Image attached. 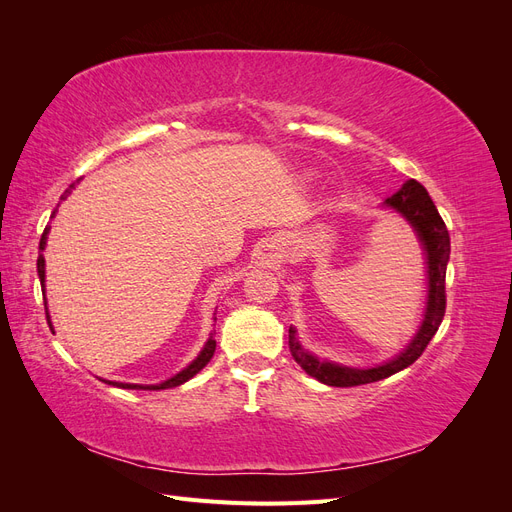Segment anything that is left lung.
I'll return each instance as SVG.
<instances>
[{
	"instance_id": "obj_1",
	"label": "left lung",
	"mask_w": 512,
	"mask_h": 512,
	"mask_svg": "<svg viewBox=\"0 0 512 512\" xmlns=\"http://www.w3.org/2000/svg\"><path fill=\"white\" fill-rule=\"evenodd\" d=\"M384 207H391L397 213L404 215L408 224L418 235V241L423 243V250L427 256V305H425L423 322L404 352H399L395 359L386 361L384 365L369 367V369H354V367L337 365L331 361H320L318 356L303 350V346L297 339V331H294V327H290L288 346L294 361H297L309 376L316 378L322 384L359 386V384L378 382L397 374V371L406 369L423 354V350L431 342V337L436 335L440 322L444 318V312H446L444 280H446L448 256H451V237H448L446 224L440 218L436 205H433V200L429 198L423 185L410 179L401 185L391 198L384 200Z\"/></svg>"
}]
</instances>
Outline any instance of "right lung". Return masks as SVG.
<instances>
[{
  "label": "right lung",
  "mask_w": 512,
  "mask_h": 512,
  "mask_svg": "<svg viewBox=\"0 0 512 512\" xmlns=\"http://www.w3.org/2000/svg\"><path fill=\"white\" fill-rule=\"evenodd\" d=\"M79 183V181H76ZM74 188V183L70 185V190ZM70 190H66V194L61 196V200H66L68 198V194H70ZM57 211V209H55ZM55 211H53V215L51 218H55ZM49 230H51V226H46L44 228V232H42V239H40V252L44 250L46 247V239H49ZM38 277H40V284H42V288H44V256L40 254L38 256ZM42 294H44V290H42ZM44 309H46V322H49V327L53 329V324H51V316H49V307H46V301H44ZM213 352H215V339H213V333L209 335V339H207V344H205V348L200 350V354L196 356V359L185 367V369H181L179 374H175L173 378H168V380H164V382H160V384H128V382H111V380H104V382H108V384H113V386H119V389H143V391H162V389H173V386H179V384H183V382H188L190 378H194L200 369H203L209 361H211V356H213Z\"/></svg>",
  "instance_id": "1"
}]
</instances>
